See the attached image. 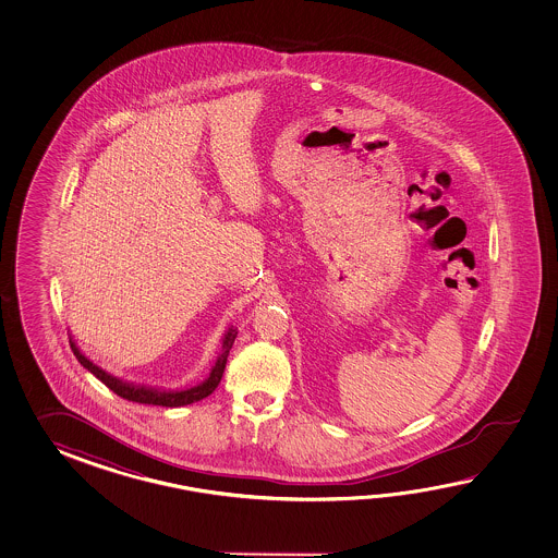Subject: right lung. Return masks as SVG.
Segmentation results:
<instances>
[{
  "instance_id": "add662e5",
  "label": "right lung",
  "mask_w": 558,
  "mask_h": 558,
  "mask_svg": "<svg viewBox=\"0 0 558 558\" xmlns=\"http://www.w3.org/2000/svg\"><path fill=\"white\" fill-rule=\"evenodd\" d=\"M235 337H238V327L229 325L227 331L223 332V337H221L219 355H217V361H215L214 367L209 371L207 379H203L202 383H197L193 387H183V389H163V387H151V385H142V383H133V380L119 379V377L111 375L106 368L95 365L89 356H85V353H82V349L73 341V337H70V343H72L75 359L92 375L101 380L106 387H109L111 391L119 395V397L133 401V403L157 404V407H185V404L202 401V399L209 397L217 389L219 380L223 377V371H226L227 355H229L231 347L235 343Z\"/></svg>"
}]
</instances>
